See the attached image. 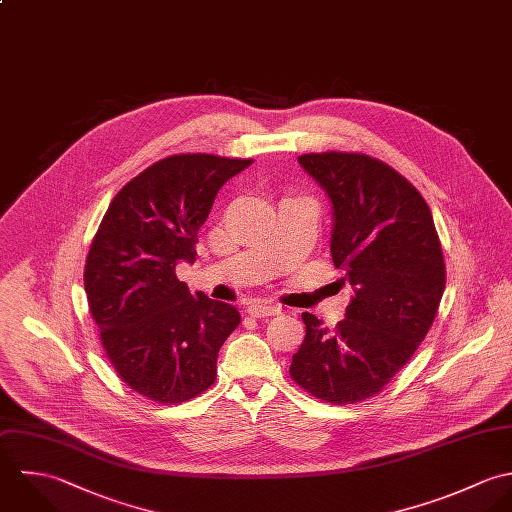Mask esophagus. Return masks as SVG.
Instances as JSON below:
<instances>
[{"instance_id": "1", "label": "esophagus", "mask_w": 512, "mask_h": 512, "mask_svg": "<svg viewBox=\"0 0 512 512\" xmlns=\"http://www.w3.org/2000/svg\"><path fill=\"white\" fill-rule=\"evenodd\" d=\"M247 312L253 316V318H267V316H275L281 312V308L275 307V305H267V303H255L251 307L247 308Z\"/></svg>"}]
</instances>
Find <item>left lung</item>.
I'll return each mask as SVG.
<instances>
[{"label":"left lung","instance_id":"8db88e82","mask_svg":"<svg viewBox=\"0 0 512 512\" xmlns=\"http://www.w3.org/2000/svg\"><path fill=\"white\" fill-rule=\"evenodd\" d=\"M299 164L330 200V255L354 295L334 330L303 312L307 336L289 372L314 398L354 404L376 396L431 328L445 289L441 243L421 194L388 164L346 152Z\"/></svg>","mask_w":512,"mask_h":512}]
</instances>
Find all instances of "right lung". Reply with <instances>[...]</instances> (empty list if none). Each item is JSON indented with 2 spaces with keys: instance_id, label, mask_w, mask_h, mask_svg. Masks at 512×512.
I'll list each match as a JSON object with an SVG mask.
<instances>
[{
  "instance_id": "obj_1",
  "label": "right lung",
  "mask_w": 512,
  "mask_h": 512,
  "mask_svg": "<svg viewBox=\"0 0 512 512\" xmlns=\"http://www.w3.org/2000/svg\"><path fill=\"white\" fill-rule=\"evenodd\" d=\"M253 160L211 154L164 158L108 205L85 265V293L104 352L134 392L180 404L205 392L239 310L190 293L176 277L196 261L198 231L221 186Z\"/></svg>"
}]
</instances>
